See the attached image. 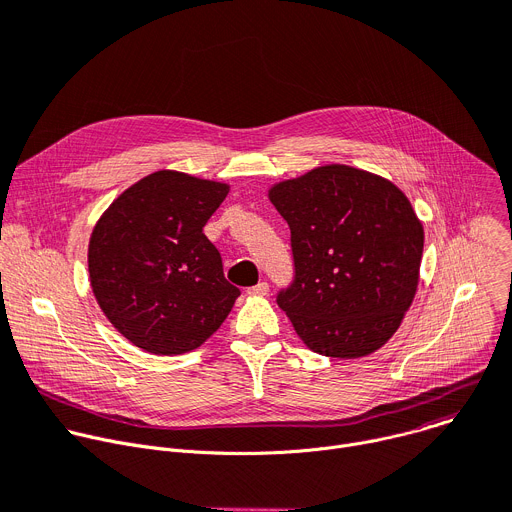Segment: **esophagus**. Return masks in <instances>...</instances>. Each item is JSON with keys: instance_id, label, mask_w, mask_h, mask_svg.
Here are the masks:
<instances>
[{"instance_id": "obj_1", "label": "esophagus", "mask_w": 512, "mask_h": 512, "mask_svg": "<svg viewBox=\"0 0 512 512\" xmlns=\"http://www.w3.org/2000/svg\"><path fill=\"white\" fill-rule=\"evenodd\" d=\"M267 292H269V284L267 282H259L257 286H251L247 290V294H251V296H265Z\"/></svg>"}]
</instances>
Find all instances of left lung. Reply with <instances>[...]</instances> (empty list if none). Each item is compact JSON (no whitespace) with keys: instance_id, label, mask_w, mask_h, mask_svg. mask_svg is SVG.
Returning <instances> with one entry per match:
<instances>
[{"instance_id":"8db88e82","label":"left lung","mask_w":512,"mask_h":512,"mask_svg":"<svg viewBox=\"0 0 512 512\" xmlns=\"http://www.w3.org/2000/svg\"><path fill=\"white\" fill-rule=\"evenodd\" d=\"M273 206L290 226L292 282L275 302L320 355L351 359L380 349L418 286L425 232L388 179L324 165L277 183Z\"/></svg>"}]
</instances>
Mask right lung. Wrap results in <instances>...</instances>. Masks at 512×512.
I'll list each match as a JSON object with an SVG mask.
<instances>
[{
	"label": "right lung",
	"instance_id": "1",
	"mask_svg": "<svg viewBox=\"0 0 512 512\" xmlns=\"http://www.w3.org/2000/svg\"><path fill=\"white\" fill-rule=\"evenodd\" d=\"M226 194L224 183L157 171L118 196L91 232V288L136 347L155 355L192 351L241 296L202 230Z\"/></svg>",
	"mask_w": 512,
	"mask_h": 512
}]
</instances>
